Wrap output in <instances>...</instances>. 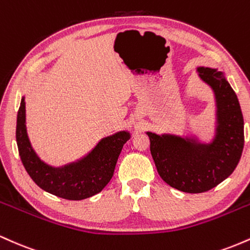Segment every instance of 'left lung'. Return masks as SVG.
I'll return each instance as SVG.
<instances>
[{
	"instance_id": "left-lung-1",
	"label": "left lung",
	"mask_w": 250,
	"mask_h": 250,
	"mask_svg": "<svg viewBox=\"0 0 250 250\" xmlns=\"http://www.w3.org/2000/svg\"><path fill=\"white\" fill-rule=\"evenodd\" d=\"M200 80L213 90L214 136L201 141L196 134L147 131L157 173L167 185L185 193L210 190L234 171L245 145L243 116L236 94L223 71L197 67Z\"/></svg>"
}]
</instances>
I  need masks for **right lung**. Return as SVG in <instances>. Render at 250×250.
Listing matches in <instances>:
<instances>
[{"label": "right lung", "mask_w": 250, "mask_h": 250, "mask_svg": "<svg viewBox=\"0 0 250 250\" xmlns=\"http://www.w3.org/2000/svg\"><path fill=\"white\" fill-rule=\"evenodd\" d=\"M25 97L22 96L16 123V142L25 170L34 182L55 196L65 200H84L102 191L115 170L123 146L131 137L121 130L103 137L81 159L54 167L40 159L31 146L25 125Z\"/></svg>", "instance_id": "1"}]
</instances>
